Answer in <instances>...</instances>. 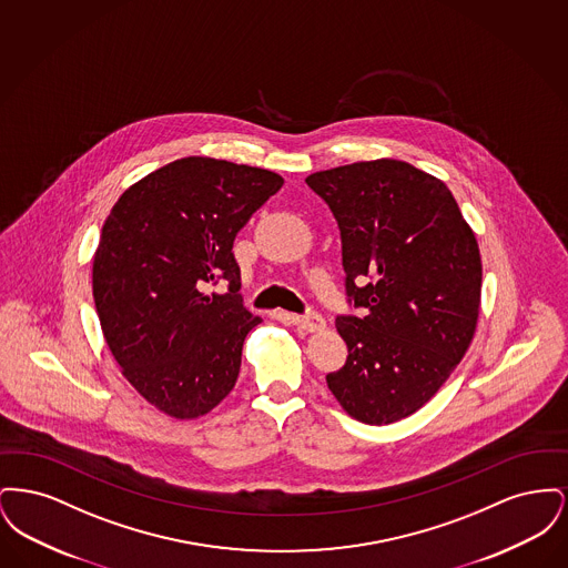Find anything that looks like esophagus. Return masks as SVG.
Wrapping results in <instances>:
<instances>
[{
  "mask_svg": "<svg viewBox=\"0 0 568 568\" xmlns=\"http://www.w3.org/2000/svg\"><path fill=\"white\" fill-rule=\"evenodd\" d=\"M292 322L304 329V332H320L324 329V317L317 313H306V315H292Z\"/></svg>",
  "mask_w": 568,
  "mask_h": 568,
  "instance_id": "34e87169",
  "label": "esophagus"
}]
</instances>
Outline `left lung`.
Instances as JSON below:
<instances>
[{
    "label": "left lung",
    "instance_id": "left-lung-1",
    "mask_svg": "<svg viewBox=\"0 0 568 568\" xmlns=\"http://www.w3.org/2000/svg\"><path fill=\"white\" fill-rule=\"evenodd\" d=\"M341 230L347 362L325 381L357 422L383 426L426 405L468 349L481 302L477 239L452 191L398 160L306 176Z\"/></svg>",
    "mask_w": 568,
    "mask_h": 568
}]
</instances>
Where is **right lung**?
I'll return each mask as SVG.
<instances>
[{
	"label": "right lung",
	"mask_w": 568,
	"mask_h": 568,
	"mask_svg": "<svg viewBox=\"0 0 568 568\" xmlns=\"http://www.w3.org/2000/svg\"><path fill=\"white\" fill-rule=\"evenodd\" d=\"M281 187L271 170L185 158L125 191L102 227L93 297L104 338L138 394L176 419L209 413L239 378L262 320L243 306L232 246ZM216 282L229 292L206 297Z\"/></svg>",
	"instance_id": "obj_1"
}]
</instances>
